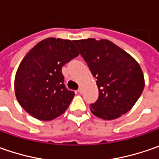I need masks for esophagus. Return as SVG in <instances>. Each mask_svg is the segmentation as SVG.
I'll return each mask as SVG.
<instances>
[{"instance_id":"obj_1","label":"esophagus","mask_w":159,"mask_h":159,"mask_svg":"<svg viewBox=\"0 0 159 159\" xmlns=\"http://www.w3.org/2000/svg\"><path fill=\"white\" fill-rule=\"evenodd\" d=\"M78 92L80 93V94H81L82 93V87H80L79 89H78Z\"/></svg>"}]
</instances>
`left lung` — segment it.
Here are the masks:
<instances>
[{
    "mask_svg": "<svg viewBox=\"0 0 159 159\" xmlns=\"http://www.w3.org/2000/svg\"><path fill=\"white\" fill-rule=\"evenodd\" d=\"M96 80L99 96L90 111L111 120L125 114L135 104L144 89V77L135 59L108 40H74Z\"/></svg>",
    "mask_w": 159,
    "mask_h": 159,
    "instance_id": "obj_1",
    "label": "left lung"
}]
</instances>
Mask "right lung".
Segmentation results:
<instances>
[{"instance_id": "right-lung-1", "label": "right lung", "mask_w": 159, "mask_h": 159, "mask_svg": "<svg viewBox=\"0 0 159 159\" xmlns=\"http://www.w3.org/2000/svg\"><path fill=\"white\" fill-rule=\"evenodd\" d=\"M73 41L48 38L26 54L15 77L16 97L34 118L48 121L70 105L73 91L65 88L62 67L79 56Z\"/></svg>"}]
</instances>
